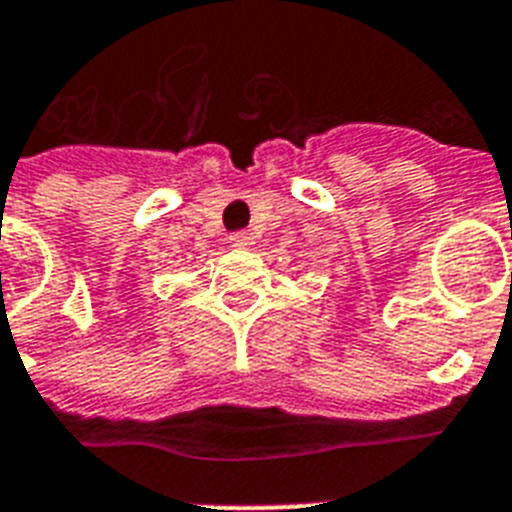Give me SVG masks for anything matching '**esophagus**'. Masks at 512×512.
Instances as JSON below:
<instances>
[{
    "instance_id": "34e87169",
    "label": "esophagus",
    "mask_w": 512,
    "mask_h": 512,
    "mask_svg": "<svg viewBox=\"0 0 512 512\" xmlns=\"http://www.w3.org/2000/svg\"><path fill=\"white\" fill-rule=\"evenodd\" d=\"M228 244H231V247H236V249H247L249 244H252V236H249V234H231V236H228Z\"/></svg>"
}]
</instances>
